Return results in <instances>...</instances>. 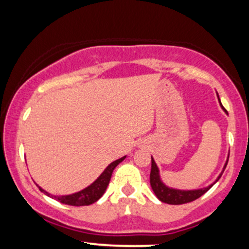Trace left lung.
<instances>
[{
    "instance_id": "left-lung-1",
    "label": "left lung",
    "mask_w": 249,
    "mask_h": 249,
    "mask_svg": "<svg viewBox=\"0 0 249 249\" xmlns=\"http://www.w3.org/2000/svg\"><path fill=\"white\" fill-rule=\"evenodd\" d=\"M216 96H218V101L220 103V107H221L222 110L225 111L226 115L228 116V112L225 110V107H222L221 102H220L219 95L216 92ZM228 158H230V153H228L227 160H226L224 167H222V171L220 172L218 176V178L215 179V181H213L212 184L208 185L206 187H201V188H196V190H179V188H173L167 186L164 181H162L161 177H160V171H159V167L157 166L156 161H154L153 157L151 156V173H150V184L151 187H152L154 194L160 201L165 202V204H170V205H181V204H186V202H191L193 200L200 198L202 194H205L210 190L211 187L215 184L216 181L220 179V177L222 176L224 173L226 166H227L228 162Z\"/></svg>"
}]
</instances>
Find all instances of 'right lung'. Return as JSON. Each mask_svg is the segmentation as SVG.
I'll return each instance as SVG.
<instances>
[{"mask_svg":"<svg viewBox=\"0 0 249 249\" xmlns=\"http://www.w3.org/2000/svg\"><path fill=\"white\" fill-rule=\"evenodd\" d=\"M125 158H126V156L122 157V158L117 159V160L111 162L110 165H107V167L103 171L101 176H99L98 178L92 182V184L89 185L88 187L83 188V190L79 191V192L68 194V196H53V194H50L45 190H43V188L39 187L37 184L36 185L38 186L41 192L51 196L53 199L58 200V201H61L62 204L70 205V206H88V205L93 204V202H96L97 200L102 198V196L105 193V191H107V187L108 182H110L113 170H115L117 165L124 160Z\"/></svg>","mask_w":249,"mask_h":249,"instance_id":"add662e5","label":"right lung"}]
</instances>
